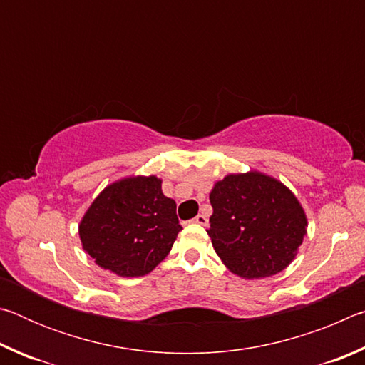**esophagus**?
Returning a JSON list of instances; mask_svg holds the SVG:
<instances>
[{"mask_svg": "<svg viewBox=\"0 0 365 365\" xmlns=\"http://www.w3.org/2000/svg\"><path fill=\"white\" fill-rule=\"evenodd\" d=\"M191 222H195V224H200V225H207V217L205 214H197Z\"/></svg>", "mask_w": 365, "mask_h": 365, "instance_id": "1", "label": "esophagus"}]
</instances>
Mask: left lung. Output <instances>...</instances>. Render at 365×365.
<instances>
[{"mask_svg": "<svg viewBox=\"0 0 365 365\" xmlns=\"http://www.w3.org/2000/svg\"><path fill=\"white\" fill-rule=\"evenodd\" d=\"M207 235L228 270L264 279L293 261L306 237V214L285 185L259 172L232 174L209 195Z\"/></svg>", "mask_w": 365, "mask_h": 365, "instance_id": "1", "label": "left lung"}]
</instances>
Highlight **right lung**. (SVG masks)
<instances>
[{"label":"right lung","instance_id":"right-lung-1","mask_svg":"<svg viewBox=\"0 0 365 365\" xmlns=\"http://www.w3.org/2000/svg\"><path fill=\"white\" fill-rule=\"evenodd\" d=\"M158 177H128L104 188L80 222L83 250L119 277L150 274L169 255L182 225Z\"/></svg>","mask_w":365,"mask_h":365}]
</instances>
